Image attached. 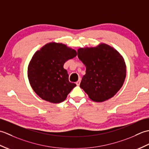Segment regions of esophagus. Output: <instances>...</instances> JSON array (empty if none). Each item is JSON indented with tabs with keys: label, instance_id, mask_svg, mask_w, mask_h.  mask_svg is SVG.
I'll use <instances>...</instances> for the list:
<instances>
[{
	"label": "esophagus",
	"instance_id": "esophagus-1",
	"mask_svg": "<svg viewBox=\"0 0 149 149\" xmlns=\"http://www.w3.org/2000/svg\"><path fill=\"white\" fill-rule=\"evenodd\" d=\"M80 83H81V80L79 79V80H78L76 83H75V84H76L77 86H79V84H80Z\"/></svg>",
	"mask_w": 149,
	"mask_h": 149
}]
</instances>
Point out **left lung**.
<instances>
[{"label": "left lung", "instance_id": "8db88e82", "mask_svg": "<svg viewBox=\"0 0 149 149\" xmlns=\"http://www.w3.org/2000/svg\"><path fill=\"white\" fill-rule=\"evenodd\" d=\"M78 58L86 66L80 87L91 100L103 102L113 97L123 86L126 65L113 47L101 43L97 47L79 48Z\"/></svg>", "mask_w": 149, "mask_h": 149}]
</instances>
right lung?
<instances>
[{
    "label": "right lung",
    "mask_w": 149,
    "mask_h": 149,
    "mask_svg": "<svg viewBox=\"0 0 149 149\" xmlns=\"http://www.w3.org/2000/svg\"><path fill=\"white\" fill-rule=\"evenodd\" d=\"M77 51L61 43L50 42L34 54L27 68L29 83L38 95L49 102H63L74 87L68 81L65 63Z\"/></svg>",
    "instance_id": "1"
}]
</instances>
